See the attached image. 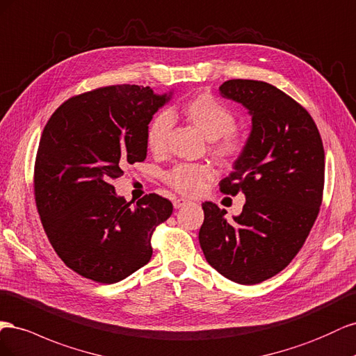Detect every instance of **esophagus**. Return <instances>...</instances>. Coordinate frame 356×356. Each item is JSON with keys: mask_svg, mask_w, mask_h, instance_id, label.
I'll return each instance as SVG.
<instances>
[{"mask_svg": "<svg viewBox=\"0 0 356 356\" xmlns=\"http://www.w3.org/2000/svg\"><path fill=\"white\" fill-rule=\"evenodd\" d=\"M186 204H189V201L185 198H176L175 201H172V206H175V209H181Z\"/></svg>", "mask_w": 356, "mask_h": 356, "instance_id": "obj_1", "label": "esophagus"}]
</instances>
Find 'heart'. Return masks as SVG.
Listing matches in <instances>:
<instances>
[{"label":"heart","mask_w":356,"mask_h":356,"mask_svg":"<svg viewBox=\"0 0 356 356\" xmlns=\"http://www.w3.org/2000/svg\"><path fill=\"white\" fill-rule=\"evenodd\" d=\"M184 115L202 134L211 140V150L222 162L234 161L243 152V140L236 133V116L210 94H200L184 104ZM175 118L167 110L152 116L146 127V145L152 154H162L167 149L168 136ZM213 176L206 164H179L165 175L168 186L184 195H195Z\"/></svg>","instance_id":"1"}]
</instances>
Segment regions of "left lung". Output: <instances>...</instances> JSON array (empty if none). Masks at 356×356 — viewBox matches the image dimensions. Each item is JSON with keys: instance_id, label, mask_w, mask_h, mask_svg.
<instances>
[{"instance_id": "left-lung-1", "label": "left lung", "mask_w": 356, "mask_h": 356, "mask_svg": "<svg viewBox=\"0 0 356 356\" xmlns=\"http://www.w3.org/2000/svg\"><path fill=\"white\" fill-rule=\"evenodd\" d=\"M220 95L245 106L252 131L220 192L245 194L240 216L202 202L200 246L227 279L255 285L276 276L296 258L318 218L325 152L309 111L280 89L259 80L232 79Z\"/></svg>"}]
</instances>
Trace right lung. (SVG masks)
<instances>
[{
    "mask_svg": "<svg viewBox=\"0 0 356 356\" xmlns=\"http://www.w3.org/2000/svg\"><path fill=\"white\" fill-rule=\"evenodd\" d=\"M171 94L115 85L68 98L43 129L34 195L50 245L65 266L98 283H116L150 261V238L172 204L149 194L131 207L111 181L146 159V127Z\"/></svg>",
    "mask_w": 356,
    "mask_h": 356,
    "instance_id": "1",
    "label": "right lung"
}]
</instances>
